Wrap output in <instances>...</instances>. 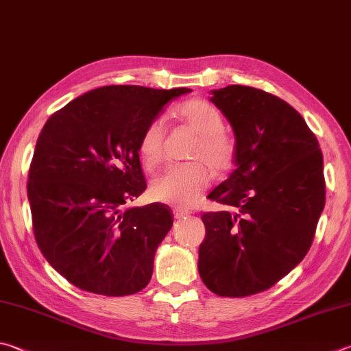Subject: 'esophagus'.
Returning a JSON list of instances; mask_svg holds the SVG:
<instances>
[{"label":"esophagus","mask_w":351,"mask_h":351,"mask_svg":"<svg viewBox=\"0 0 351 351\" xmlns=\"http://www.w3.org/2000/svg\"><path fill=\"white\" fill-rule=\"evenodd\" d=\"M189 210H184V209H174V218L176 220H183V218L189 217Z\"/></svg>","instance_id":"esophagus-1"}]
</instances>
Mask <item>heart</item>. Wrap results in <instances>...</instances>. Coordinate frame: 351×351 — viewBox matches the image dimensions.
Returning a JSON list of instances; mask_svg holds the SVG:
<instances>
[{
    "mask_svg": "<svg viewBox=\"0 0 351 351\" xmlns=\"http://www.w3.org/2000/svg\"><path fill=\"white\" fill-rule=\"evenodd\" d=\"M176 117L197 134V142L189 153L186 165L171 167L151 183L149 193L154 200L174 208H189L200 200L210 183V171L223 174L232 167L235 158L234 138L223 131L224 121L220 111L203 99H189L176 108ZM165 123L153 119L138 138V154L148 168L163 160Z\"/></svg>",
    "mask_w": 351,
    "mask_h": 351,
    "instance_id": "obj_1",
    "label": "heart"
}]
</instances>
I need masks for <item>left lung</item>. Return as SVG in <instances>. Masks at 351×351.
Masks as SVG:
<instances>
[{
	"instance_id": "8db88e82",
	"label": "left lung",
	"mask_w": 351,
	"mask_h": 351,
	"mask_svg": "<svg viewBox=\"0 0 351 351\" xmlns=\"http://www.w3.org/2000/svg\"><path fill=\"white\" fill-rule=\"evenodd\" d=\"M210 101L235 133V169L208 195L226 206L204 213L198 274L220 296L267 290L295 269L313 243L326 204L318 138L293 107L244 85Z\"/></svg>"
}]
</instances>
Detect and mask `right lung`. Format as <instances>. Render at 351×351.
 <instances>
[{"mask_svg":"<svg viewBox=\"0 0 351 351\" xmlns=\"http://www.w3.org/2000/svg\"><path fill=\"white\" fill-rule=\"evenodd\" d=\"M189 91L107 85L45 122L29 169L33 234L73 286L105 296L148 286L174 220L162 203L125 208L147 189L138 138L165 105Z\"/></svg>","mask_w":351,"mask_h":351,"instance_id":"obj_1","label":"right lung"}]
</instances>
